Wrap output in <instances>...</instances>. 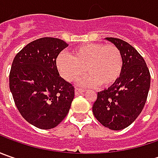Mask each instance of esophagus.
<instances>
[{
	"label": "esophagus",
	"instance_id": "esophagus-1",
	"mask_svg": "<svg viewBox=\"0 0 158 158\" xmlns=\"http://www.w3.org/2000/svg\"><path fill=\"white\" fill-rule=\"evenodd\" d=\"M85 90L84 89H79V88H76V90H75V92H76V95H79L82 93V92H84Z\"/></svg>",
	"mask_w": 158,
	"mask_h": 158
}]
</instances>
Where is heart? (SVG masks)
Returning a JSON list of instances; mask_svg holds the SVG:
<instances>
[{
	"label": "heart",
	"mask_w": 158,
	"mask_h": 158,
	"mask_svg": "<svg viewBox=\"0 0 158 158\" xmlns=\"http://www.w3.org/2000/svg\"><path fill=\"white\" fill-rule=\"evenodd\" d=\"M60 74L69 82L88 75L82 81V85L109 87L119 78L123 68L121 52L114 45L99 43L85 44L72 50L71 55L61 52L56 59Z\"/></svg>",
	"instance_id": "b5f03b06"
}]
</instances>
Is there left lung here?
I'll return each mask as SVG.
<instances>
[{"label": "left lung", "instance_id": "left-lung-1", "mask_svg": "<svg viewBox=\"0 0 158 158\" xmlns=\"http://www.w3.org/2000/svg\"><path fill=\"white\" fill-rule=\"evenodd\" d=\"M121 52L122 72L111 87L98 92L92 112L104 127L121 130L130 126L143 111L150 87V74L144 59L127 42L106 38Z\"/></svg>", "mask_w": 158, "mask_h": 158}]
</instances>
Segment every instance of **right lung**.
<instances>
[{
	"label": "right lung",
	"instance_id": "obj_1",
	"mask_svg": "<svg viewBox=\"0 0 158 158\" xmlns=\"http://www.w3.org/2000/svg\"><path fill=\"white\" fill-rule=\"evenodd\" d=\"M69 45L55 38L29 43L15 55L9 73V89L23 118L40 129H51L69 112L75 97L72 84L60 76L59 53Z\"/></svg>",
	"mask_w": 158,
	"mask_h": 158
}]
</instances>
